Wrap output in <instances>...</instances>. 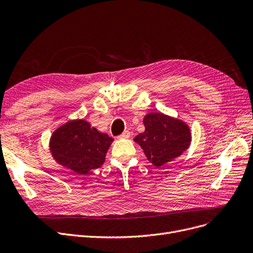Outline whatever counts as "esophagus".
Returning a JSON list of instances; mask_svg holds the SVG:
<instances>
[{"label":"esophagus","mask_w":253,"mask_h":253,"mask_svg":"<svg viewBox=\"0 0 253 253\" xmlns=\"http://www.w3.org/2000/svg\"><path fill=\"white\" fill-rule=\"evenodd\" d=\"M130 137V132L129 131H124L121 135L118 136V139H123V138H129Z\"/></svg>","instance_id":"obj_1"}]
</instances>
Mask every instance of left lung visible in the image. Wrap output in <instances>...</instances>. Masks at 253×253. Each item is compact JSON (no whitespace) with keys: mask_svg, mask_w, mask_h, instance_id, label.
I'll return each instance as SVG.
<instances>
[{"mask_svg":"<svg viewBox=\"0 0 253 253\" xmlns=\"http://www.w3.org/2000/svg\"><path fill=\"white\" fill-rule=\"evenodd\" d=\"M144 132L135 136L148 160L156 167L170 162L188 150L191 130L184 122L162 113H150L143 118Z\"/></svg>","mask_w":253,"mask_h":253,"instance_id":"left-lung-1","label":"left lung"}]
</instances>
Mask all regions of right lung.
<instances>
[{
    "label": "right lung",
    "instance_id": "1",
    "mask_svg": "<svg viewBox=\"0 0 253 253\" xmlns=\"http://www.w3.org/2000/svg\"><path fill=\"white\" fill-rule=\"evenodd\" d=\"M113 140L85 120L79 119L66 122L53 132L49 147L58 164L77 174H87L104 163Z\"/></svg>",
    "mask_w": 253,
    "mask_h": 253
}]
</instances>
